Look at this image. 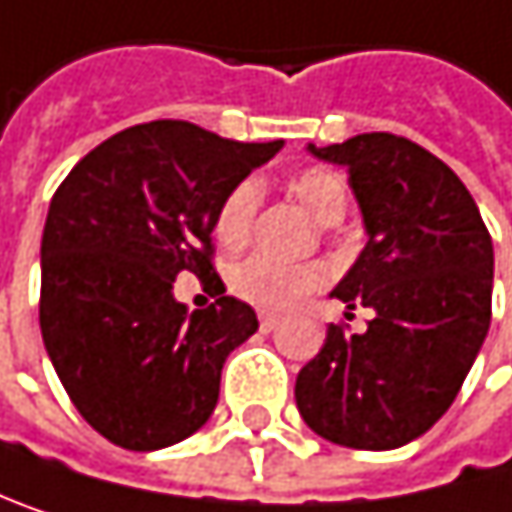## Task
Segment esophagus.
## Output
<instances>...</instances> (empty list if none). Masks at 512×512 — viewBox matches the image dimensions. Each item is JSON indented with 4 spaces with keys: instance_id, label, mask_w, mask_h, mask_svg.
I'll return each instance as SVG.
<instances>
[{
    "instance_id": "obj_1",
    "label": "esophagus",
    "mask_w": 512,
    "mask_h": 512,
    "mask_svg": "<svg viewBox=\"0 0 512 512\" xmlns=\"http://www.w3.org/2000/svg\"><path fill=\"white\" fill-rule=\"evenodd\" d=\"M277 322H280L277 313H259V328H262V331H274Z\"/></svg>"
}]
</instances>
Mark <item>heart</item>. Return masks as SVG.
<instances>
[{
	"label": "heart",
	"instance_id": "heart-1",
	"mask_svg": "<svg viewBox=\"0 0 512 512\" xmlns=\"http://www.w3.org/2000/svg\"><path fill=\"white\" fill-rule=\"evenodd\" d=\"M295 202L322 226H334L349 211V187L340 172L328 166H307L289 178ZM262 190L253 178L238 181L214 211V235L226 247H241L256 223ZM328 283V268L319 262H280L271 256H250L229 271V286L238 298L262 310H286L304 295Z\"/></svg>",
	"mask_w": 512,
	"mask_h": 512
}]
</instances>
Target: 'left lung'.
I'll return each instance as SVG.
<instances>
[{
	"label": "left lung",
	"mask_w": 512,
	"mask_h": 512,
	"mask_svg": "<svg viewBox=\"0 0 512 512\" xmlns=\"http://www.w3.org/2000/svg\"><path fill=\"white\" fill-rule=\"evenodd\" d=\"M307 151L349 169L367 247L331 295L373 319L364 334L328 328L295 402L334 444L393 450L450 408L486 340L492 238L459 175L405 136L358 133Z\"/></svg>",
	"instance_id": "obj_1"
}]
</instances>
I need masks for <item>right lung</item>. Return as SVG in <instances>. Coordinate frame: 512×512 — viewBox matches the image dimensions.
Masks as SVG:
<instances>
[{
	"label": "right lung",
	"instance_id": "obj_1",
	"mask_svg": "<svg viewBox=\"0 0 512 512\" xmlns=\"http://www.w3.org/2000/svg\"><path fill=\"white\" fill-rule=\"evenodd\" d=\"M280 148L283 139L238 142L160 119L92 148L53 193L41 337L71 402L107 441L160 450L211 417L223 364L259 319L232 295L187 313L172 283L181 271L220 280L214 211Z\"/></svg>",
	"mask_w": 512,
	"mask_h": 512
}]
</instances>
